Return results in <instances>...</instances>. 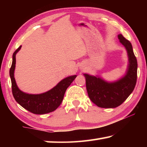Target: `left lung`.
I'll return each instance as SVG.
<instances>
[{"label": "left lung", "instance_id": "obj_1", "mask_svg": "<svg viewBox=\"0 0 147 147\" xmlns=\"http://www.w3.org/2000/svg\"><path fill=\"white\" fill-rule=\"evenodd\" d=\"M118 37L125 47L128 57V69L125 75L117 81L108 82L98 76L84 74L88 96L93 103L100 108H114L121 105L136 86L138 65L132 44L121 34Z\"/></svg>", "mask_w": 147, "mask_h": 147}]
</instances>
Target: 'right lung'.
Wrapping results in <instances>:
<instances>
[{
	"label": "right lung",
	"instance_id": "add662e5",
	"mask_svg": "<svg viewBox=\"0 0 147 147\" xmlns=\"http://www.w3.org/2000/svg\"><path fill=\"white\" fill-rule=\"evenodd\" d=\"M21 46L13 53V62L10 69V77L12 84V92L16 101L22 107L35 114H44L55 110L63 101L67 88L77 76H71L59 82L51 90L40 94H29L19 90L16 84L14 72L16 64V54L21 49Z\"/></svg>",
	"mask_w": 147,
	"mask_h": 147
}]
</instances>
